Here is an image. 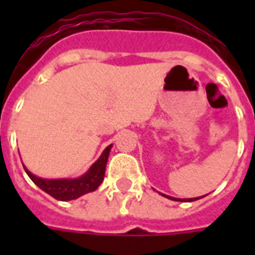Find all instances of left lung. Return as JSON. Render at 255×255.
Wrapping results in <instances>:
<instances>
[{"instance_id":"obj_1","label":"left lung","mask_w":255,"mask_h":255,"mask_svg":"<svg viewBox=\"0 0 255 255\" xmlns=\"http://www.w3.org/2000/svg\"><path fill=\"white\" fill-rule=\"evenodd\" d=\"M160 194H161V196H164V197L169 198V200H173V201H188V202L196 201V200H200V198L205 197V196H201V197H193V198H176V197H170V196H167V194H164V193H160Z\"/></svg>"}]
</instances>
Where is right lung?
Returning <instances> with one entry per match:
<instances>
[{"mask_svg":"<svg viewBox=\"0 0 255 255\" xmlns=\"http://www.w3.org/2000/svg\"><path fill=\"white\" fill-rule=\"evenodd\" d=\"M112 144H110L99 156V159L88 168L86 173H83L79 177L75 178H43L38 177L34 173H31L27 168L23 165L25 172L27 173L31 181L41 188L43 192L50 194L51 197L59 201H70V200H77L81 196L90 192H94L99 188V185L103 182L104 172H106V165H107L108 156L111 151Z\"/></svg>","mask_w":255,"mask_h":255,"instance_id":"obj_1","label":"right lung"}]
</instances>
